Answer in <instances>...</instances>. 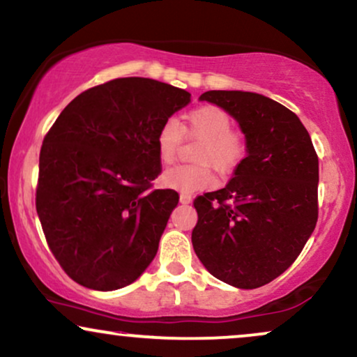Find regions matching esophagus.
<instances>
[{
	"label": "esophagus",
	"instance_id": "1",
	"mask_svg": "<svg viewBox=\"0 0 357 357\" xmlns=\"http://www.w3.org/2000/svg\"><path fill=\"white\" fill-rule=\"evenodd\" d=\"M179 201H181V204H189V202L192 201L191 194H188V192H181V194H179Z\"/></svg>",
	"mask_w": 357,
	"mask_h": 357
}]
</instances>
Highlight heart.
I'll list each match as a JSON object with an SVG mask.
<instances>
[{"instance_id":"obj_1","label":"heart","mask_w":357,"mask_h":357,"mask_svg":"<svg viewBox=\"0 0 357 357\" xmlns=\"http://www.w3.org/2000/svg\"><path fill=\"white\" fill-rule=\"evenodd\" d=\"M231 126L232 120L227 112L215 105H202L189 112L184 116L183 130L189 137L202 139L196 151V161L199 163L168 168L161 176V183L176 191H202L214 184L211 165L220 174L236 169L245 155V139ZM183 130L173 119L158 128L156 150L163 163L174 160L183 142Z\"/></svg>"}]
</instances>
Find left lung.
Returning <instances> with one entry per match:
<instances>
[{"label":"left lung","instance_id":"left-lung-1","mask_svg":"<svg viewBox=\"0 0 357 357\" xmlns=\"http://www.w3.org/2000/svg\"><path fill=\"white\" fill-rule=\"evenodd\" d=\"M227 112L247 156L225 188L196 197L192 247L211 275L236 288L264 287L290 267L318 220V156L298 116L242 90L199 97Z\"/></svg>","mask_w":357,"mask_h":357}]
</instances>
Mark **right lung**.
Instances as JSON below:
<instances>
[{
    "instance_id": "1",
    "label": "right lung",
    "mask_w": 357,
    "mask_h": 357,
    "mask_svg": "<svg viewBox=\"0 0 357 357\" xmlns=\"http://www.w3.org/2000/svg\"><path fill=\"white\" fill-rule=\"evenodd\" d=\"M191 93L145 77L97 85L67 105L39 155L38 211L49 249L79 285L112 291L155 259L179 196L155 189L158 128Z\"/></svg>"
}]
</instances>
